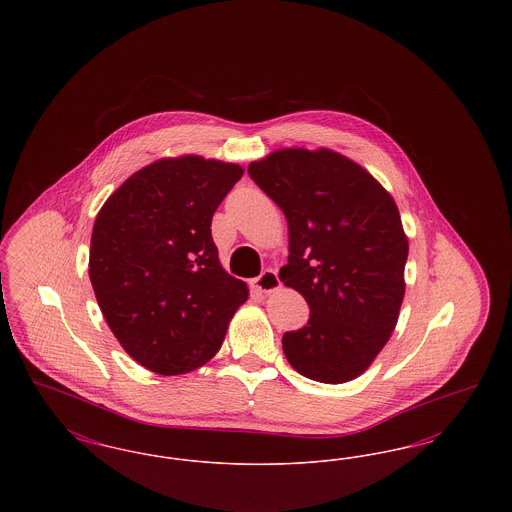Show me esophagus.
Instances as JSON below:
<instances>
[{
    "instance_id": "esophagus-1",
    "label": "esophagus",
    "mask_w": 512,
    "mask_h": 512,
    "mask_svg": "<svg viewBox=\"0 0 512 512\" xmlns=\"http://www.w3.org/2000/svg\"><path fill=\"white\" fill-rule=\"evenodd\" d=\"M251 286H253V290H255V292L270 293L280 290L282 282H280L278 274H276L274 270H270V268H268V270H265L259 278H255V280L251 282Z\"/></svg>"
}]
</instances>
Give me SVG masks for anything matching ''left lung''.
<instances>
[{"instance_id":"1","label":"left lung","mask_w":512,"mask_h":512,"mask_svg":"<svg viewBox=\"0 0 512 512\" xmlns=\"http://www.w3.org/2000/svg\"><path fill=\"white\" fill-rule=\"evenodd\" d=\"M247 172L288 220L278 278L311 309L282 338L288 363L322 384L359 378L390 340L405 297L409 238L393 197L328 147L276 149Z\"/></svg>"}]
</instances>
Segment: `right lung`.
Returning <instances> with one entry per match:
<instances>
[{
	"mask_svg": "<svg viewBox=\"0 0 512 512\" xmlns=\"http://www.w3.org/2000/svg\"><path fill=\"white\" fill-rule=\"evenodd\" d=\"M244 167L201 155L163 157L107 197L92 230L88 272L122 349L163 374L209 363L247 284L220 265L211 220Z\"/></svg>",
	"mask_w": 512,
	"mask_h": 512,
	"instance_id": "1",
	"label": "right lung"
}]
</instances>
